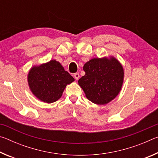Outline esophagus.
<instances>
[{
	"label": "esophagus",
	"instance_id": "34e87169",
	"mask_svg": "<svg viewBox=\"0 0 158 158\" xmlns=\"http://www.w3.org/2000/svg\"><path fill=\"white\" fill-rule=\"evenodd\" d=\"M74 78H75L76 80H78L79 78V73H75L74 74Z\"/></svg>",
	"mask_w": 158,
	"mask_h": 158
}]
</instances>
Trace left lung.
I'll list each match as a JSON object with an SVG mask.
<instances>
[{
  "instance_id": "1",
  "label": "left lung",
  "mask_w": 158,
  "mask_h": 158,
  "mask_svg": "<svg viewBox=\"0 0 158 158\" xmlns=\"http://www.w3.org/2000/svg\"><path fill=\"white\" fill-rule=\"evenodd\" d=\"M83 69L85 74L78 83L92 102L105 105L121 91L124 72L115 58H93L85 63Z\"/></svg>"
}]
</instances>
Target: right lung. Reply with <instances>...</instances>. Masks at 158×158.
<instances>
[{
  "label": "right lung",
  "instance_id": "obj_1",
  "mask_svg": "<svg viewBox=\"0 0 158 158\" xmlns=\"http://www.w3.org/2000/svg\"><path fill=\"white\" fill-rule=\"evenodd\" d=\"M74 81L73 77L55 60L34 66L28 75L32 93L39 100L47 103L57 101L62 96L66 85Z\"/></svg>",
  "mask_w": 158,
  "mask_h": 158
}]
</instances>
